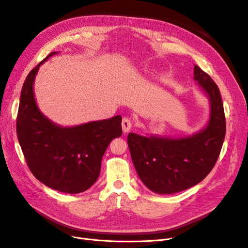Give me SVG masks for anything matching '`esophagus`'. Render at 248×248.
I'll return each instance as SVG.
<instances>
[{"instance_id": "1", "label": "esophagus", "mask_w": 248, "mask_h": 248, "mask_svg": "<svg viewBox=\"0 0 248 248\" xmlns=\"http://www.w3.org/2000/svg\"><path fill=\"white\" fill-rule=\"evenodd\" d=\"M132 127V122L129 118H123L122 120V129L124 132H128Z\"/></svg>"}]
</instances>
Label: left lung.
Segmentation results:
<instances>
[{"mask_svg": "<svg viewBox=\"0 0 248 248\" xmlns=\"http://www.w3.org/2000/svg\"><path fill=\"white\" fill-rule=\"evenodd\" d=\"M193 74L210 101V119L204 129L179 139L137 133L127 137L140 179L156 193H176L197 185L212 170L221 151L226 117L219 89L197 65Z\"/></svg>", "mask_w": 248, "mask_h": 248, "instance_id": "1", "label": "left lung"}]
</instances>
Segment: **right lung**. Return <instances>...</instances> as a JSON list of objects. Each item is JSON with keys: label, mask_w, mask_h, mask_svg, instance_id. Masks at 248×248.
Returning <instances> with one entry per match:
<instances>
[{"label": "right lung", "mask_w": 248, "mask_h": 248, "mask_svg": "<svg viewBox=\"0 0 248 248\" xmlns=\"http://www.w3.org/2000/svg\"><path fill=\"white\" fill-rule=\"evenodd\" d=\"M55 54L50 52L28 74L20 93L16 133L37 180L58 191L79 193L98 179L104 152L111 140L122 134V117L62 127L44 116L36 104L33 86L40 65Z\"/></svg>", "instance_id": "obj_1"}]
</instances>
